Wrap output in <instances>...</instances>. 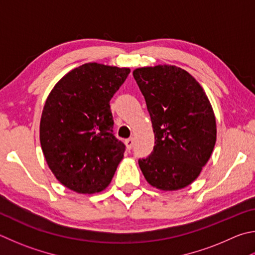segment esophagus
Returning a JSON list of instances; mask_svg holds the SVG:
<instances>
[{"mask_svg": "<svg viewBox=\"0 0 255 255\" xmlns=\"http://www.w3.org/2000/svg\"><path fill=\"white\" fill-rule=\"evenodd\" d=\"M125 143H126V147L128 150H130L132 146H133V138H128V139L125 140Z\"/></svg>", "mask_w": 255, "mask_h": 255, "instance_id": "obj_1", "label": "esophagus"}]
</instances>
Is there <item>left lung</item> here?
Masks as SVG:
<instances>
[{"instance_id":"left-lung-1","label":"left lung","mask_w":255,"mask_h":255,"mask_svg":"<svg viewBox=\"0 0 255 255\" xmlns=\"http://www.w3.org/2000/svg\"><path fill=\"white\" fill-rule=\"evenodd\" d=\"M133 78L146 100L155 133L151 154L138 160L151 186L177 191L201 174L216 141L210 100L195 78L178 67L138 68Z\"/></svg>"}]
</instances>
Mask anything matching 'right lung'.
I'll use <instances>...</instances> for the list:
<instances>
[{"label": "right lung", "instance_id": "1", "mask_svg": "<svg viewBox=\"0 0 255 255\" xmlns=\"http://www.w3.org/2000/svg\"><path fill=\"white\" fill-rule=\"evenodd\" d=\"M130 69L86 63L51 90L40 122V142L60 183L80 194L104 191L126 146L114 135L110 100Z\"/></svg>", "mask_w": 255, "mask_h": 255}]
</instances>
